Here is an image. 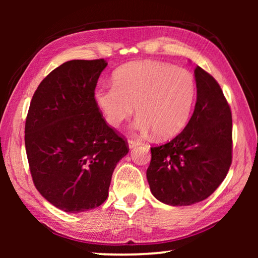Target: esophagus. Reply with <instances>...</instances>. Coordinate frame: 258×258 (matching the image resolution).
I'll list each match as a JSON object with an SVG mask.
<instances>
[{
	"mask_svg": "<svg viewBox=\"0 0 258 258\" xmlns=\"http://www.w3.org/2000/svg\"><path fill=\"white\" fill-rule=\"evenodd\" d=\"M127 143H128V147L130 148H134L140 145V141L137 139H128L127 140Z\"/></svg>",
	"mask_w": 258,
	"mask_h": 258,
	"instance_id": "34e87169",
	"label": "esophagus"
}]
</instances>
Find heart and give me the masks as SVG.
<instances>
[{
    "label": "heart",
    "instance_id": "1",
    "mask_svg": "<svg viewBox=\"0 0 258 258\" xmlns=\"http://www.w3.org/2000/svg\"><path fill=\"white\" fill-rule=\"evenodd\" d=\"M112 83L94 91L95 103L112 127L128 119L135 106L139 116L134 128L154 131L159 139L176 135L189 120L196 82L184 68L150 60L131 62L117 69Z\"/></svg>",
    "mask_w": 258,
    "mask_h": 258
}]
</instances>
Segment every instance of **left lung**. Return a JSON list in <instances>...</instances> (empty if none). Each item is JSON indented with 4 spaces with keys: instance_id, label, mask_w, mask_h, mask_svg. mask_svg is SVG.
Wrapping results in <instances>:
<instances>
[{
    "instance_id": "left-lung-1",
    "label": "left lung",
    "mask_w": 258,
    "mask_h": 258,
    "mask_svg": "<svg viewBox=\"0 0 258 258\" xmlns=\"http://www.w3.org/2000/svg\"><path fill=\"white\" fill-rule=\"evenodd\" d=\"M197 102L189 123L165 145L151 147L147 178L166 205L190 206L208 198L232 163V113L211 74L195 68Z\"/></svg>"
}]
</instances>
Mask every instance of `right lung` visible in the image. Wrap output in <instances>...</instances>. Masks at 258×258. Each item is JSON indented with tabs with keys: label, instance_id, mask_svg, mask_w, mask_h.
<instances>
[{
	"label": "right lung",
	"instance_id": "obj_1",
	"mask_svg": "<svg viewBox=\"0 0 258 258\" xmlns=\"http://www.w3.org/2000/svg\"><path fill=\"white\" fill-rule=\"evenodd\" d=\"M107 60H71L35 91L25 124V147L34 185L67 213L106 202L112 172L128 152L94 100Z\"/></svg>",
	"mask_w": 258,
	"mask_h": 258
}]
</instances>
